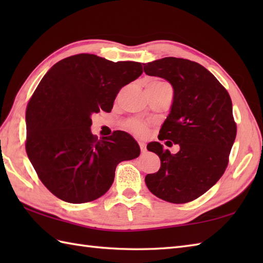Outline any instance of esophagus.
<instances>
[{"label": "esophagus", "mask_w": 263, "mask_h": 263, "mask_svg": "<svg viewBox=\"0 0 263 263\" xmlns=\"http://www.w3.org/2000/svg\"><path fill=\"white\" fill-rule=\"evenodd\" d=\"M139 146H140L141 154H144V153H146V143L142 142V141H139Z\"/></svg>", "instance_id": "34e87169"}]
</instances>
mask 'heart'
Wrapping results in <instances>:
<instances>
[{
	"mask_svg": "<svg viewBox=\"0 0 263 263\" xmlns=\"http://www.w3.org/2000/svg\"><path fill=\"white\" fill-rule=\"evenodd\" d=\"M152 82H163V81L153 80ZM127 126L133 133H136V135H138V136H146L147 132H148L147 125L143 124V123H141V122H139V121H131L130 123H128Z\"/></svg>",
	"mask_w": 263,
	"mask_h": 263,
	"instance_id": "obj_1",
	"label": "heart"
}]
</instances>
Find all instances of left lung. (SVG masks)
<instances>
[{
	"label": "left lung",
	"mask_w": 263,
	"mask_h": 263,
	"mask_svg": "<svg viewBox=\"0 0 263 263\" xmlns=\"http://www.w3.org/2000/svg\"><path fill=\"white\" fill-rule=\"evenodd\" d=\"M143 65L146 74L163 78L174 89L159 133L170 140L166 144L180 146L171 154L150 142L147 148L159 156L160 168L144 181L159 199L186 203L214 186L226 170L236 138L232 99L216 77L193 61L164 58Z\"/></svg>",
	"instance_id": "left-lung-1"
}]
</instances>
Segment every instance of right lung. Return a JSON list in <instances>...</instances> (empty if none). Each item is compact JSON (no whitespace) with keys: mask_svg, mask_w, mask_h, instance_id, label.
I'll use <instances>...</instances> for the list:
<instances>
[{"mask_svg":"<svg viewBox=\"0 0 263 263\" xmlns=\"http://www.w3.org/2000/svg\"><path fill=\"white\" fill-rule=\"evenodd\" d=\"M142 72L139 62L78 54L44 76L27 106L26 152L55 197L69 203L96 200L113 184L117 164L140 155L128 133L98 139L90 126L92 114L110 111L121 88Z\"/></svg>","mask_w":263,"mask_h":263,"instance_id":"1","label":"right lung"}]
</instances>
